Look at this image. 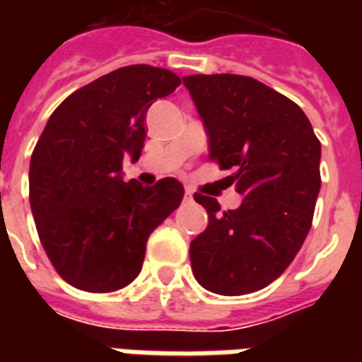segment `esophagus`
Wrapping results in <instances>:
<instances>
[{
    "mask_svg": "<svg viewBox=\"0 0 362 362\" xmlns=\"http://www.w3.org/2000/svg\"><path fill=\"white\" fill-rule=\"evenodd\" d=\"M184 199H186V201H193V192H192V189H186V192H184Z\"/></svg>",
    "mask_w": 362,
    "mask_h": 362,
    "instance_id": "esophagus-1",
    "label": "esophagus"
}]
</instances>
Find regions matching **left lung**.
I'll use <instances>...</instances> for the list:
<instances>
[{"instance_id": "1", "label": "left lung", "mask_w": 362, "mask_h": 362, "mask_svg": "<svg viewBox=\"0 0 362 362\" xmlns=\"http://www.w3.org/2000/svg\"><path fill=\"white\" fill-rule=\"evenodd\" d=\"M204 131L209 156L233 169L238 209L221 212L214 197H193L209 226L189 244L195 280L237 297L263 289L303 246L320 195L321 142L303 109L252 76H184Z\"/></svg>"}]
</instances>
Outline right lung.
<instances>
[{
    "label": "right lung",
    "mask_w": 362,
    "mask_h": 362,
    "mask_svg": "<svg viewBox=\"0 0 362 362\" xmlns=\"http://www.w3.org/2000/svg\"><path fill=\"white\" fill-rule=\"evenodd\" d=\"M180 86L173 71L127 65L71 93L48 118L30 161V204L50 263L67 284L110 293L135 280L146 240L182 203L184 186L124 182L141 158L153 101Z\"/></svg>",
    "instance_id": "obj_1"
}]
</instances>
